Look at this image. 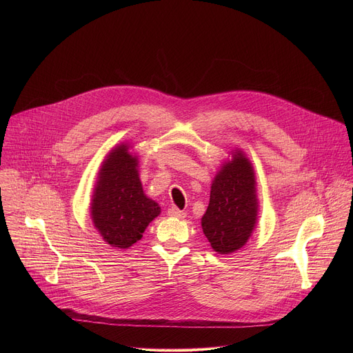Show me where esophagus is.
Instances as JSON below:
<instances>
[{
  "label": "esophagus",
  "instance_id": "1",
  "mask_svg": "<svg viewBox=\"0 0 353 353\" xmlns=\"http://www.w3.org/2000/svg\"><path fill=\"white\" fill-rule=\"evenodd\" d=\"M168 215L169 216H172V218H177V219H183V218H185V212L184 211H180L179 208H176V207H170L169 210H168Z\"/></svg>",
  "mask_w": 353,
  "mask_h": 353
}]
</instances>
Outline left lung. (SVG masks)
Returning a JSON list of instances; mask_svg holds the SVG:
<instances>
[{
  "label": "left lung",
  "mask_w": 353,
  "mask_h": 353,
  "mask_svg": "<svg viewBox=\"0 0 353 353\" xmlns=\"http://www.w3.org/2000/svg\"><path fill=\"white\" fill-rule=\"evenodd\" d=\"M257 219L256 172L247 155L236 148L212 180L210 204L201 226L214 251L232 254L245 245Z\"/></svg>",
  "instance_id": "obj_1"
}]
</instances>
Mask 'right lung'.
<instances>
[{"instance_id":"add662e5","label":"right lung","mask_w":353,"mask_h":353,"mask_svg":"<svg viewBox=\"0 0 353 353\" xmlns=\"http://www.w3.org/2000/svg\"><path fill=\"white\" fill-rule=\"evenodd\" d=\"M131 143L112 148L99 168L90 199V219L102 239L116 248H128L157 216L161 207L149 198L139 179V159Z\"/></svg>"}]
</instances>
